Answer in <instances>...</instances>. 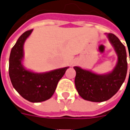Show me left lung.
Listing matches in <instances>:
<instances>
[{
  "label": "left lung",
  "instance_id": "8db88e82",
  "mask_svg": "<svg viewBox=\"0 0 130 130\" xmlns=\"http://www.w3.org/2000/svg\"><path fill=\"white\" fill-rule=\"evenodd\" d=\"M108 38L118 56V63L110 73L97 74L77 66L74 67L76 71L75 87L79 95L84 100L102 102L110 99L118 91L125 79L127 62L125 46L113 34H108Z\"/></svg>",
  "mask_w": 130,
  "mask_h": 130
}]
</instances>
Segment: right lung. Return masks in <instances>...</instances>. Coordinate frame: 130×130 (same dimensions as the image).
I'll use <instances>...</instances> for the list:
<instances>
[{
  "mask_svg": "<svg viewBox=\"0 0 130 130\" xmlns=\"http://www.w3.org/2000/svg\"><path fill=\"white\" fill-rule=\"evenodd\" d=\"M32 29L25 31L12 47L9 59V76L15 90L24 99L39 103L49 99L56 91L59 80L68 67L45 73H34L27 70L22 64L23 46Z\"/></svg>",
  "mask_w": 130,
  "mask_h": 130,
  "instance_id": "obj_1",
  "label": "right lung"
}]
</instances>
